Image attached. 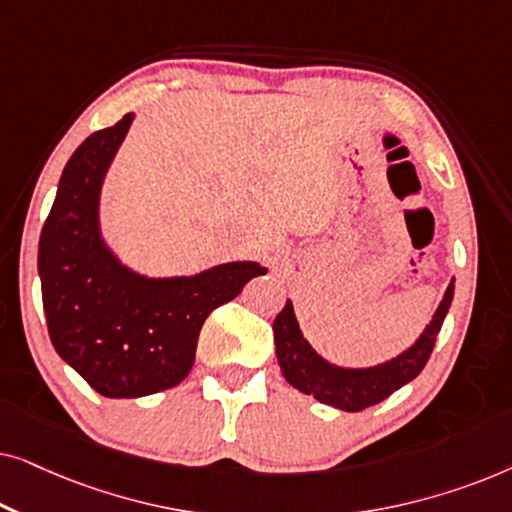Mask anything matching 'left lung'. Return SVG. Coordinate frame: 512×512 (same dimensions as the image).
Returning a JSON list of instances; mask_svg holds the SVG:
<instances>
[{"label":"left lung","instance_id":"8db88e82","mask_svg":"<svg viewBox=\"0 0 512 512\" xmlns=\"http://www.w3.org/2000/svg\"><path fill=\"white\" fill-rule=\"evenodd\" d=\"M452 298L454 277L447 284L438 310L433 312L431 321L419 333V338L401 354H396L394 359L368 368H347L324 359L307 342L303 331H300L296 312H293V303L286 300L284 310L272 321L277 361L284 380L303 394L314 396L319 403L345 412H359L370 408V405H377L422 373L433 352V345H436L440 326L450 312Z\"/></svg>","mask_w":512,"mask_h":512}]
</instances>
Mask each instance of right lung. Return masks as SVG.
I'll use <instances>...</instances> for the list:
<instances>
[{
  "label": "right lung",
  "mask_w": 512,
  "mask_h": 512,
  "mask_svg": "<svg viewBox=\"0 0 512 512\" xmlns=\"http://www.w3.org/2000/svg\"><path fill=\"white\" fill-rule=\"evenodd\" d=\"M132 121L135 114H125L72 153L39 237L41 298L55 352L107 398L177 387L191 373L212 310L268 272L256 261H230L195 275L149 277L116 256L102 235L100 198Z\"/></svg>",
  "instance_id": "obj_1"
}]
</instances>
